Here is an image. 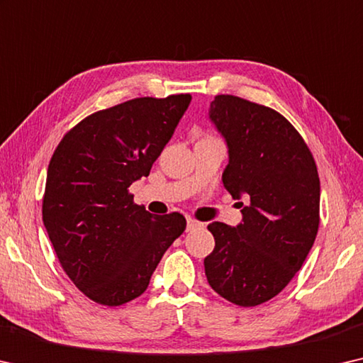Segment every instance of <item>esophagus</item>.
<instances>
[{"instance_id": "1", "label": "esophagus", "mask_w": 363, "mask_h": 363, "mask_svg": "<svg viewBox=\"0 0 363 363\" xmlns=\"http://www.w3.org/2000/svg\"><path fill=\"white\" fill-rule=\"evenodd\" d=\"M204 224H201V222L194 220V219H186V230L188 232H193V230H198V228H203Z\"/></svg>"}]
</instances>
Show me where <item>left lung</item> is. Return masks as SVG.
<instances>
[{"label":"left lung","instance_id":"1","mask_svg":"<svg viewBox=\"0 0 363 363\" xmlns=\"http://www.w3.org/2000/svg\"><path fill=\"white\" fill-rule=\"evenodd\" d=\"M209 120L227 144L222 183L238 201L242 222L208 225L216 247L204 258L206 277L228 302L256 306L292 281L313 247L320 178L302 136L276 110L217 96Z\"/></svg>","mask_w":363,"mask_h":363}]
</instances>
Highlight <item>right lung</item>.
Segmentation results:
<instances>
[{
    "instance_id": "1",
    "label": "right lung",
    "mask_w": 363,
    "mask_h": 363,
    "mask_svg": "<svg viewBox=\"0 0 363 363\" xmlns=\"http://www.w3.org/2000/svg\"><path fill=\"white\" fill-rule=\"evenodd\" d=\"M191 96L141 97L100 110L61 139L47 172L43 225L79 291L118 306L146 291L164 253L186 227L133 203V183L174 136Z\"/></svg>"
}]
</instances>
